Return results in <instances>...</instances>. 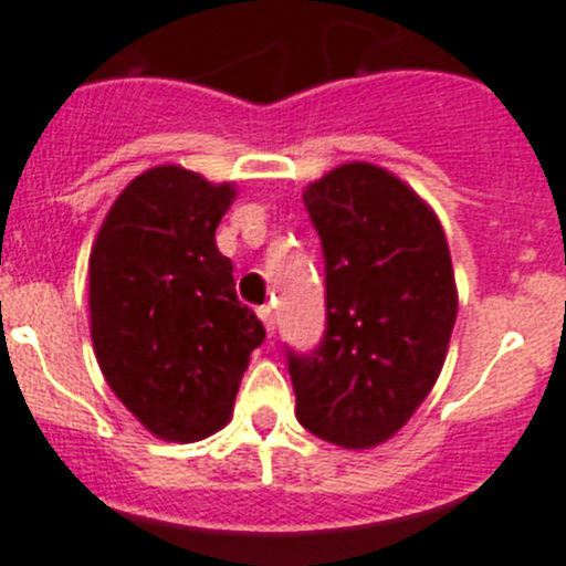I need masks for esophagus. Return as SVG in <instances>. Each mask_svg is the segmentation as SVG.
Returning a JSON list of instances; mask_svg holds the SVG:
<instances>
[{
	"label": "esophagus",
	"instance_id": "obj_1",
	"mask_svg": "<svg viewBox=\"0 0 566 566\" xmlns=\"http://www.w3.org/2000/svg\"><path fill=\"white\" fill-rule=\"evenodd\" d=\"M258 317L263 319V325H266V334L272 336L274 334V314H272V308H269V305H261V308H258Z\"/></svg>",
	"mask_w": 566,
	"mask_h": 566
}]
</instances>
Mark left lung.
I'll use <instances>...</instances> for the list:
<instances>
[{
  "label": "left lung",
  "instance_id": "obj_1",
  "mask_svg": "<svg viewBox=\"0 0 566 566\" xmlns=\"http://www.w3.org/2000/svg\"><path fill=\"white\" fill-rule=\"evenodd\" d=\"M325 258V334L286 347L297 421L370 449L421 407L458 317L452 258L438 216L398 176L367 163L331 170L303 193Z\"/></svg>",
  "mask_w": 566,
  "mask_h": 566
}]
</instances>
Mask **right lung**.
Wrapping results in <instances>:
<instances>
[{
  "mask_svg": "<svg viewBox=\"0 0 566 566\" xmlns=\"http://www.w3.org/2000/svg\"><path fill=\"white\" fill-rule=\"evenodd\" d=\"M232 199V185L193 170H145L117 196L90 255L97 365L128 412L174 443L230 421L249 354L266 339L216 247Z\"/></svg>",
  "mask_w": 566,
  "mask_h": 566,
  "instance_id": "obj_1",
  "label": "right lung"
}]
</instances>
